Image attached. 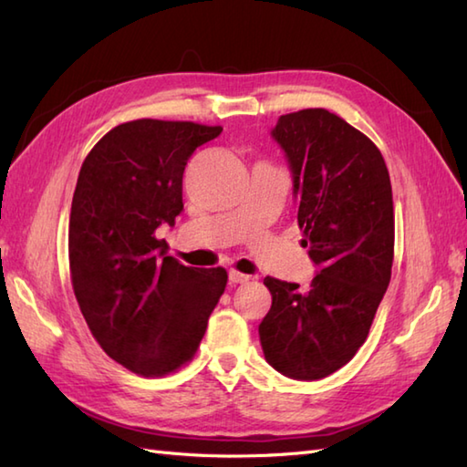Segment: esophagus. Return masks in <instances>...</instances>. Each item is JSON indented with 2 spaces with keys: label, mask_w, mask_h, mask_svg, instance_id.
<instances>
[{
  "label": "esophagus",
  "mask_w": 467,
  "mask_h": 467,
  "mask_svg": "<svg viewBox=\"0 0 467 467\" xmlns=\"http://www.w3.org/2000/svg\"><path fill=\"white\" fill-rule=\"evenodd\" d=\"M251 276L249 275H243V273H239V271H234V269H231L228 271V281L231 283H234V285H241V283H246L249 281Z\"/></svg>",
  "instance_id": "1"
}]
</instances>
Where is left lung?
I'll return each instance as SVG.
<instances>
[{
	"label": "left lung",
	"mask_w": 467,
	"mask_h": 467,
	"mask_svg": "<svg viewBox=\"0 0 467 467\" xmlns=\"http://www.w3.org/2000/svg\"><path fill=\"white\" fill-rule=\"evenodd\" d=\"M273 138L291 164L301 244L321 271L306 289L266 276L273 305L259 335L276 371L313 381L353 359L389 285L391 181L379 148L325 108L281 116Z\"/></svg>",
	"instance_id": "obj_1"
}]
</instances>
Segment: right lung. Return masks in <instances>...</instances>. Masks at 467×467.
I'll return each mask as SVG.
<instances>
[{
    "label": "right lung",
    "instance_id": "right-lung-1",
    "mask_svg": "<svg viewBox=\"0 0 467 467\" xmlns=\"http://www.w3.org/2000/svg\"><path fill=\"white\" fill-rule=\"evenodd\" d=\"M221 132L182 120L124 122L78 174L67 231L74 295L98 345L136 375L164 377L192 361L224 293L223 266H184L156 239L182 211L188 158Z\"/></svg>",
    "mask_w": 467,
    "mask_h": 467
}]
</instances>
